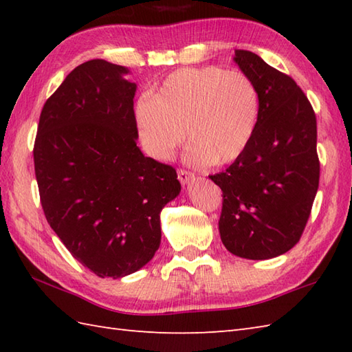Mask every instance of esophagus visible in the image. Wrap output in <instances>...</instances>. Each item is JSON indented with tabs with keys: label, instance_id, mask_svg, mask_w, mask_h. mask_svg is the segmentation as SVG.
Returning <instances> with one entry per match:
<instances>
[{
	"label": "esophagus",
	"instance_id": "34e87169",
	"mask_svg": "<svg viewBox=\"0 0 352 352\" xmlns=\"http://www.w3.org/2000/svg\"><path fill=\"white\" fill-rule=\"evenodd\" d=\"M178 175V180L184 186V184H189L192 180H195V174H192L189 170H184V169H178L177 172Z\"/></svg>",
	"mask_w": 352,
	"mask_h": 352
}]
</instances>
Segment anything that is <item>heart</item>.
<instances>
[{
	"mask_svg": "<svg viewBox=\"0 0 352 352\" xmlns=\"http://www.w3.org/2000/svg\"><path fill=\"white\" fill-rule=\"evenodd\" d=\"M260 98L252 80L218 66L184 68L163 80L154 95L136 104V122L146 153L168 160L183 144H192L184 160L193 166L226 164L243 154L256 131Z\"/></svg>",
	"mask_w": 352,
	"mask_h": 352,
	"instance_id": "obj_1",
	"label": "heart"
}]
</instances>
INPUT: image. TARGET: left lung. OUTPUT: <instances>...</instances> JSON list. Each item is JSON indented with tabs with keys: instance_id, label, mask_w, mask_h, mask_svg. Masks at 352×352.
Returning <instances> with one entry per match:
<instances>
[{
	"instance_id": "obj_1",
	"label": "left lung",
	"mask_w": 352,
	"mask_h": 352,
	"mask_svg": "<svg viewBox=\"0 0 352 352\" xmlns=\"http://www.w3.org/2000/svg\"><path fill=\"white\" fill-rule=\"evenodd\" d=\"M234 63L256 85L260 111L243 154L208 178L222 190L221 241L237 257L267 260L294 248L319 186L316 116L286 74L251 51Z\"/></svg>"
}]
</instances>
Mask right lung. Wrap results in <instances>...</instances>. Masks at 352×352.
I'll return each mask as SVG.
<instances>
[{"label": "right lung", "instance_id": "obj_1", "mask_svg": "<svg viewBox=\"0 0 352 352\" xmlns=\"http://www.w3.org/2000/svg\"><path fill=\"white\" fill-rule=\"evenodd\" d=\"M130 69L77 66L42 109L34 172L50 227L81 265L106 278L139 271L160 246V212L180 195L172 166L138 146Z\"/></svg>", "mask_w": 352, "mask_h": 352}]
</instances>
